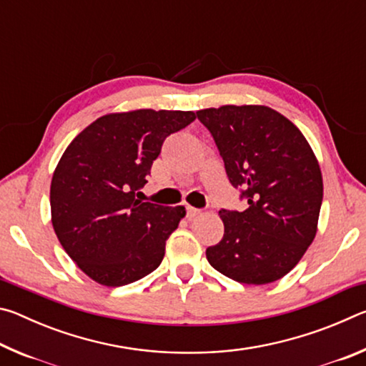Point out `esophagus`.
<instances>
[{
  "label": "esophagus",
  "instance_id": "esophagus-1",
  "mask_svg": "<svg viewBox=\"0 0 366 366\" xmlns=\"http://www.w3.org/2000/svg\"><path fill=\"white\" fill-rule=\"evenodd\" d=\"M200 213H202V209L187 205V218H195V216L200 214Z\"/></svg>",
  "mask_w": 366,
  "mask_h": 366
}]
</instances>
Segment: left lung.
I'll list each match as a JSON object with an SVG mask.
<instances>
[{"mask_svg":"<svg viewBox=\"0 0 366 366\" xmlns=\"http://www.w3.org/2000/svg\"><path fill=\"white\" fill-rule=\"evenodd\" d=\"M213 135L244 212L221 209L224 235L207 249L216 271L242 284L274 282L317 235L323 177L307 139L287 117L259 104L197 111Z\"/></svg>","mask_w":366,"mask_h":366,"instance_id":"left-lung-1","label":"left lung"}]
</instances>
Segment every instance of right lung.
I'll return each instance as SVG.
<instances>
[{"mask_svg":"<svg viewBox=\"0 0 366 366\" xmlns=\"http://www.w3.org/2000/svg\"><path fill=\"white\" fill-rule=\"evenodd\" d=\"M192 121L194 111L113 113L66 148L49 189L51 222L67 255L95 282L126 286L163 262L185 208L137 197L166 137Z\"/></svg>","mask_w":366,"mask_h":366,"instance_id":"obj_1","label":"right lung"}]
</instances>
